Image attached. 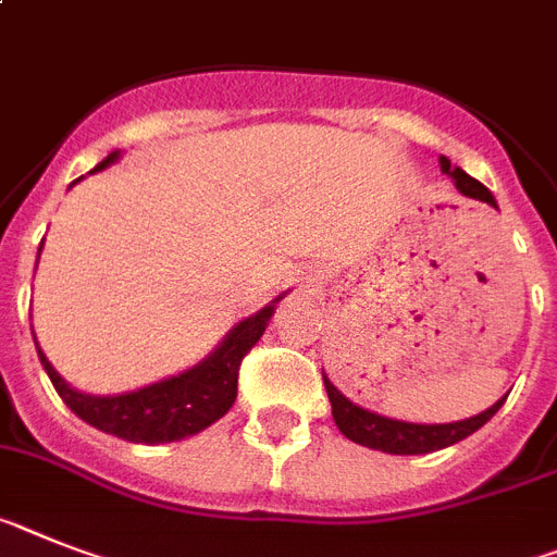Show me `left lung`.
I'll return each mask as SVG.
<instances>
[{"label":"left lung","instance_id":"obj_1","mask_svg":"<svg viewBox=\"0 0 557 557\" xmlns=\"http://www.w3.org/2000/svg\"><path fill=\"white\" fill-rule=\"evenodd\" d=\"M442 163V172L453 177V184L461 195L475 200H484L490 207H495V198L490 195V189L484 184H479L475 177L467 175L465 170L453 166L445 156L438 158ZM322 382H325V391H329L331 399V413H334V422L339 428L345 438L357 442L362 447H371V450L394 453V456H419V453H433L442 450V447H450L461 438H467L470 433L487 424L495 416V410L502 408L504 399H498L493 408H487L484 413L473 416V419H465V422H450V424H410V422H396V419H385L380 413H371V410L357 408L354 401L345 399L339 391L329 382V376L322 373Z\"/></svg>","mask_w":557,"mask_h":557}]
</instances>
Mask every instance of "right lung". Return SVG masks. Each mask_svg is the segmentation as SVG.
Instances as JSON below:
<instances>
[{"mask_svg":"<svg viewBox=\"0 0 557 557\" xmlns=\"http://www.w3.org/2000/svg\"><path fill=\"white\" fill-rule=\"evenodd\" d=\"M119 158V152H110L96 170H104L107 163ZM274 306H265L255 317L243 320L232 334L223 339V345L212 357L203 359L198 368L172 376V380L156 382V385L133 391L121 396H87L78 394L67 382L50 368L45 354L39 350V359L55 394L62 396L78 419H84L92 428L104 430L110 436L127 438V442H141V445H161V442H177V438L195 436L212 422H218L237 399V376H240V362L246 359L257 339L263 336L269 325Z\"/></svg>","mask_w":557,"mask_h":557,"instance_id":"1","label":"right lung"}]
</instances>
